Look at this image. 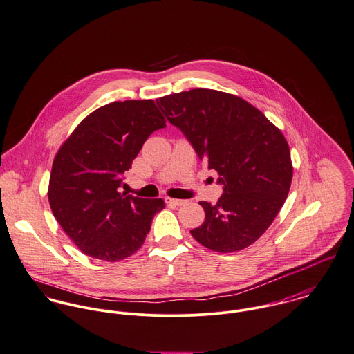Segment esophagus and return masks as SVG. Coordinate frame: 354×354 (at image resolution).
<instances>
[{
    "mask_svg": "<svg viewBox=\"0 0 354 354\" xmlns=\"http://www.w3.org/2000/svg\"><path fill=\"white\" fill-rule=\"evenodd\" d=\"M165 202L169 205V206H182L186 203V201L183 199H175V198H165Z\"/></svg>",
    "mask_w": 354,
    "mask_h": 354,
    "instance_id": "34e87169",
    "label": "esophagus"
}]
</instances>
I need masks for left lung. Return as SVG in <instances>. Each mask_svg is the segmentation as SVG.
Masks as SVG:
<instances>
[{
	"mask_svg": "<svg viewBox=\"0 0 354 354\" xmlns=\"http://www.w3.org/2000/svg\"><path fill=\"white\" fill-rule=\"evenodd\" d=\"M156 103L223 185L216 205L199 202L205 221L190 231L193 237L217 252L257 241L272 225L292 183L289 145L279 129L248 102L214 89L172 93Z\"/></svg>",
	"mask_w": 354,
	"mask_h": 354,
	"instance_id": "obj_1",
	"label": "left lung"
}]
</instances>
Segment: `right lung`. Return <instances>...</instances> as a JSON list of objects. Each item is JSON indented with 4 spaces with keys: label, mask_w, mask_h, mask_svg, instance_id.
Here are the masks:
<instances>
[{
    "label": "right lung",
    "mask_w": 354,
    "mask_h": 354,
    "mask_svg": "<svg viewBox=\"0 0 354 354\" xmlns=\"http://www.w3.org/2000/svg\"><path fill=\"white\" fill-rule=\"evenodd\" d=\"M162 127L153 100L114 102L82 119L57 152L50 207L85 255L118 262L144 244L164 201L126 196L118 187L144 142Z\"/></svg>",
    "instance_id": "obj_1"
}]
</instances>
